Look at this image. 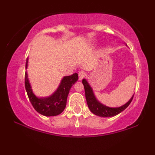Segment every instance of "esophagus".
Here are the masks:
<instances>
[{
  "label": "esophagus",
  "instance_id": "esophagus-1",
  "mask_svg": "<svg viewBox=\"0 0 155 155\" xmlns=\"http://www.w3.org/2000/svg\"><path fill=\"white\" fill-rule=\"evenodd\" d=\"M85 76H86V74H85L84 72L81 71L79 73V80H80V81H81Z\"/></svg>",
  "mask_w": 155,
  "mask_h": 155
}]
</instances>
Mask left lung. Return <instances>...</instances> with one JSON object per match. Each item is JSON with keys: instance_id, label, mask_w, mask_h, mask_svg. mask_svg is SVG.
I'll use <instances>...</instances> for the list:
<instances>
[{"instance_id": "1", "label": "left lung", "mask_w": 155, "mask_h": 155, "mask_svg": "<svg viewBox=\"0 0 155 155\" xmlns=\"http://www.w3.org/2000/svg\"><path fill=\"white\" fill-rule=\"evenodd\" d=\"M126 46H127V44H126ZM82 83L84 84V87L85 97H86L88 107L94 114L99 117H111L119 114L129 106L133 100V95H133L132 97L125 104L122 105L120 107H108L106 105L101 104L100 101H98V100L96 98L93 90H92L90 84L88 83V81H87V79H84L82 80Z\"/></svg>"}]
</instances>
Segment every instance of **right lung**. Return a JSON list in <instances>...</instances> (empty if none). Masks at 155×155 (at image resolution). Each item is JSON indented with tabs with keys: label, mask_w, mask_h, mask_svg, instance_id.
<instances>
[{
	"label": "right lung",
	"mask_w": 155,
	"mask_h": 155,
	"mask_svg": "<svg viewBox=\"0 0 155 155\" xmlns=\"http://www.w3.org/2000/svg\"><path fill=\"white\" fill-rule=\"evenodd\" d=\"M28 58H27L25 68H28ZM79 76L75 73L73 75L64 76L58 89L48 97H39L33 93L31 83L28 79V73L25 72V86L29 100L33 108L41 114L47 117L57 116L64 111L66 106L67 97L73 85L78 81Z\"/></svg>",
	"instance_id": "add662e5"
}]
</instances>
